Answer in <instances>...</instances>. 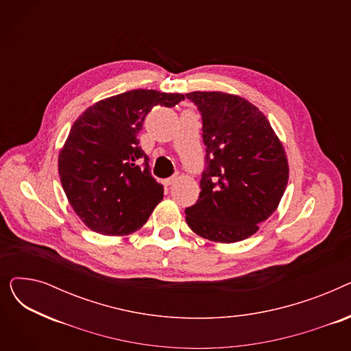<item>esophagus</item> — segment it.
Returning <instances> with one entry per match:
<instances>
[{"mask_svg": "<svg viewBox=\"0 0 351 351\" xmlns=\"http://www.w3.org/2000/svg\"><path fill=\"white\" fill-rule=\"evenodd\" d=\"M175 180H176V176H171V178H168V179H163L162 183H163L165 186H171Z\"/></svg>", "mask_w": 351, "mask_h": 351, "instance_id": "34e87169", "label": "esophagus"}]
</instances>
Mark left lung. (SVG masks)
Segmentation results:
<instances>
[{
    "label": "left lung",
    "instance_id": "left-lung-1",
    "mask_svg": "<svg viewBox=\"0 0 351 351\" xmlns=\"http://www.w3.org/2000/svg\"><path fill=\"white\" fill-rule=\"evenodd\" d=\"M202 117L205 171L186 222L199 236L234 243L278 209L289 180L283 145L249 101L223 92H189Z\"/></svg>",
    "mask_w": 351,
    "mask_h": 351
}]
</instances>
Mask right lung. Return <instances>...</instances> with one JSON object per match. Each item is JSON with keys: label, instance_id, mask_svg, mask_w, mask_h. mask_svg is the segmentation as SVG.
I'll list each match as a JSON object with an SVG mask.
<instances>
[{"label": "right lung", "instance_id": "obj_1", "mask_svg": "<svg viewBox=\"0 0 351 351\" xmlns=\"http://www.w3.org/2000/svg\"><path fill=\"white\" fill-rule=\"evenodd\" d=\"M182 94L134 89L89 106L73 122L60 152L64 192L82 222L97 233L141 229L163 197L139 146L145 117L156 105L172 108Z\"/></svg>", "mask_w": 351, "mask_h": 351}]
</instances>
